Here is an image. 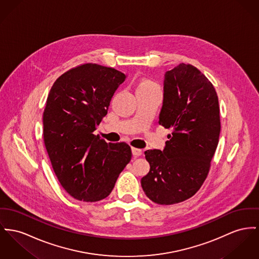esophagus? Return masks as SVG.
<instances>
[{"mask_svg":"<svg viewBox=\"0 0 259 259\" xmlns=\"http://www.w3.org/2000/svg\"><path fill=\"white\" fill-rule=\"evenodd\" d=\"M132 151H133V155L135 156V157H139V156L142 155V150L141 149H138V148H133L132 149Z\"/></svg>","mask_w":259,"mask_h":259,"instance_id":"esophagus-1","label":"esophagus"}]
</instances>
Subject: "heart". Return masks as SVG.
<instances>
[{
    "instance_id": "heart-1",
    "label": "heart",
    "mask_w": 259,
    "mask_h": 259,
    "mask_svg": "<svg viewBox=\"0 0 259 259\" xmlns=\"http://www.w3.org/2000/svg\"><path fill=\"white\" fill-rule=\"evenodd\" d=\"M137 90H159V87L150 79H140L137 84Z\"/></svg>"
}]
</instances>
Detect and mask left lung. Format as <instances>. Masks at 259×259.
Instances as JSON below:
<instances>
[{
	"instance_id": "left-lung-1",
	"label": "left lung",
	"mask_w": 259,
	"mask_h": 259,
	"mask_svg": "<svg viewBox=\"0 0 259 259\" xmlns=\"http://www.w3.org/2000/svg\"><path fill=\"white\" fill-rule=\"evenodd\" d=\"M158 122L172 135L163 151L144 152L150 171L141 179V187L153 202L171 205L201 188L219 142L218 96L199 69L182 63L165 73Z\"/></svg>"
}]
</instances>
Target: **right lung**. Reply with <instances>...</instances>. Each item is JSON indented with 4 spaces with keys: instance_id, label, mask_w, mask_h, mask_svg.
Returning <instances> with one entry per match:
<instances>
[{
    "instance_id": "add662e5",
    "label": "right lung",
    "mask_w": 259,
    "mask_h": 259,
    "mask_svg": "<svg viewBox=\"0 0 259 259\" xmlns=\"http://www.w3.org/2000/svg\"><path fill=\"white\" fill-rule=\"evenodd\" d=\"M124 79L117 69L88 63L63 73L48 94L45 147L60 184L77 200L106 198L132 159L127 143H107L93 134Z\"/></svg>"
}]
</instances>
